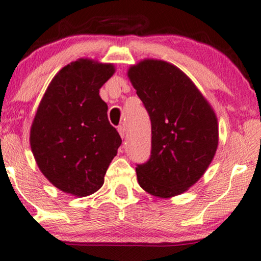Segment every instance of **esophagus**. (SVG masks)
I'll list each match as a JSON object with an SVG mask.
<instances>
[{"label": "esophagus", "instance_id": "esophagus-1", "mask_svg": "<svg viewBox=\"0 0 261 261\" xmlns=\"http://www.w3.org/2000/svg\"><path fill=\"white\" fill-rule=\"evenodd\" d=\"M118 130H119V134L121 135V138H124V135H126V127L124 126H119V128H118Z\"/></svg>", "mask_w": 261, "mask_h": 261}]
</instances>
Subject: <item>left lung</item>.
<instances>
[{
	"label": "left lung",
	"instance_id": "left-lung-1",
	"mask_svg": "<svg viewBox=\"0 0 261 261\" xmlns=\"http://www.w3.org/2000/svg\"><path fill=\"white\" fill-rule=\"evenodd\" d=\"M127 74L152 123L150 158L137 166L138 182L158 198L184 193L203 175L217 152V115L172 63L146 59Z\"/></svg>",
	"mask_w": 261,
	"mask_h": 261
}]
</instances>
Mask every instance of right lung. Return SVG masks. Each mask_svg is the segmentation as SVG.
Segmentation results:
<instances>
[{
	"mask_svg": "<svg viewBox=\"0 0 261 261\" xmlns=\"http://www.w3.org/2000/svg\"><path fill=\"white\" fill-rule=\"evenodd\" d=\"M114 73L112 63L71 62L55 75L37 108L32 152L42 174L65 193L87 196L100 190L121 145L99 95Z\"/></svg>",
	"mask_w": 261,
	"mask_h": 261,
	"instance_id": "add662e5",
	"label": "right lung"
}]
</instances>
